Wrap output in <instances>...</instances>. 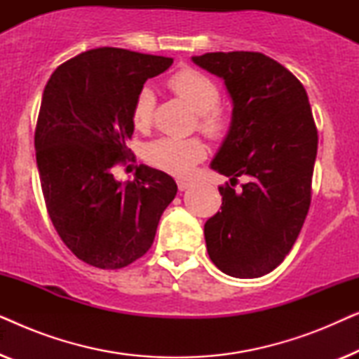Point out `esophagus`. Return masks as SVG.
<instances>
[{
  "instance_id": "esophagus-1",
  "label": "esophagus",
  "mask_w": 359,
  "mask_h": 359,
  "mask_svg": "<svg viewBox=\"0 0 359 359\" xmlns=\"http://www.w3.org/2000/svg\"><path fill=\"white\" fill-rule=\"evenodd\" d=\"M191 186L189 181H184V180H178V189L180 191H186Z\"/></svg>"
}]
</instances>
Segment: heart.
Returning <instances> with one entry per match:
<instances>
[{"mask_svg":"<svg viewBox=\"0 0 359 359\" xmlns=\"http://www.w3.org/2000/svg\"><path fill=\"white\" fill-rule=\"evenodd\" d=\"M168 88L198 112L199 130L210 139H220L229 130L230 117L219 106L220 90L212 78L194 68H181L168 78ZM156 97L151 88L144 86L132 104V122L135 129L145 130L154 122ZM205 156V147L199 139L160 137L145 149L150 165L176 176H188L194 165Z\"/></svg>","mask_w":359,"mask_h":359,"instance_id":"heart-1","label":"heart"}]
</instances>
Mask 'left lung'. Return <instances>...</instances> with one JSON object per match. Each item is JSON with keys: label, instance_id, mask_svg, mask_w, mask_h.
I'll return each mask as SVG.
<instances>
[{"label": "left lung", "instance_id": "obj_1", "mask_svg": "<svg viewBox=\"0 0 359 359\" xmlns=\"http://www.w3.org/2000/svg\"><path fill=\"white\" fill-rule=\"evenodd\" d=\"M193 62L222 78L233 102L210 163L230 184L219 186L222 210L204 225L209 258L229 276H264L291 252L311 208L318 135L307 93L259 52H210ZM240 175L245 184L235 190Z\"/></svg>", "mask_w": 359, "mask_h": 359}]
</instances>
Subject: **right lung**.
Segmentation results:
<instances>
[{
    "label": "right lung",
    "instance_id": "1",
    "mask_svg": "<svg viewBox=\"0 0 359 359\" xmlns=\"http://www.w3.org/2000/svg\"><path fill=\"white\" fill-rule=\"evenodd\" d=\"M173 58L102 47L62 63L43 90L34 147L47 212L78 259L121 269L149 252L175 180L147 165L122 184L112 170L134 155L132 104Z\"/></svg>",
    "mask_w": 359,
    "mask_h": 359
}]
</instances>
